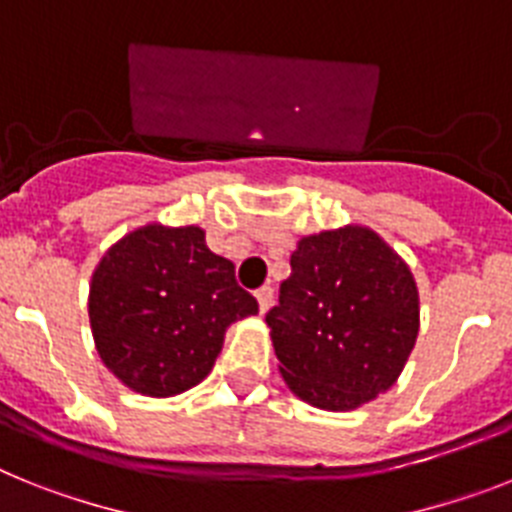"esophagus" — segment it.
<instances>
[{
	"label": "esophagus",
	"instance_id": "esophagus-1",
	"mask_svg": "<svg viewBox=\"0 0 512 512\" xmlns=\"http://www.w3.org/2000/svg\"><path fill=\"white\" fill-rule=\"evenodd\" d=\"M257 304H260V312H268V307L273 304V289L270 286H263V289H257Z\"/></svg>",
	"mask_w": 512,
	"mask_h": 512
}]
</instances>
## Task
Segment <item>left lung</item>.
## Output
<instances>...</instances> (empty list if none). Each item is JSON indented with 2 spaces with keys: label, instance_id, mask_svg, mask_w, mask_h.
I'll list each match as a JSON object with an SVG mask.
<instances>
[{
  "label": "left lung",
  "instance_id": "left-lung-1",
  "mask_svg": "<svg viewBox=\"0 0 512 512\" xmlns=\"http://www.w3.org/2000/svg\"><path fill=\"white\" fill-rule=\"evenodd\" d=\"M281 375L317 409L349 411L393 385L419 333L411 270L375 231L304 236L265 315Z\"/></svg>",
  "mask_w": 512,
  "mask_h": 512
}]
</instances>
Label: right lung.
<instances>
[{"instance_id": "1", "label": "right lung", "mask_w": 512, "mask_h": 512, "mask_svg": "<svg viewBox=\"0 0 512 512\" xmlns=\"http://www.w3.org/2000/svg\"><path fill=\"white\" fill-rule=\"evenodd\" d=\"M257 312L203 229L150 223L119 239L93 273L88 315L101 362L135 393L176 395L208 375L231 322Z\"/></svg>"}]
</instances>
